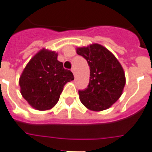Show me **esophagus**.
Returning a JSON list of instances; mask_svg holds the SVG:
<instances>
[{
  "instance_id": "34e87169",
  "label": "esophagus",
  "mask_w": 152,
  "mask_h": 152,
  "mask_svg": "<svg viewBox=\"0 0 152 152\" xmlns=\"http://www.w3.org/2000/svg\"><path fill=\"white\" fill-rule=\"evenodd\" d=\"M71 71H72V72H73V74H74V75H75V69H74V67L71 69Z\"/></svg>"
}]
</instances>
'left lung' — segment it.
Here are the masks:
<instances>
[{"instance_id":"8db88e82","label":"left lung","mask_w":152,"mask_h":152,"mask_svg":"<svg viewBox=\"0 0 152 152\" xmlns=\"http://www.w3.org/2000/svg\"><path fill=\"white\" fill-rule=\"evenodd\" d=\"M90 67L88 88L79 90V98L89 110L101 111L110 108L120 97L125 85L121 64L110 50L99 44L77 48Z\"/></svg>"}]
</instances>
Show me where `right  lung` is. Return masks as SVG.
<instances>
[{
	"label": "right lung",
	"mask_w": 152,
	"mask_h": 152,
	"mask_svg": "<svg viewBox=\"0 0 152 152\" xmlns=\"http://www.w3.org/2000/svg\"><path fill=\"white\" fill-rule=\"evenodd\" d=\"M70 70L57 60V53L40 50L28 63L19 78L23 98L38 110H46L56 104L64 86L74 80Z\"/></svg>",
	"instance_id": "1"
}]
</instances>
